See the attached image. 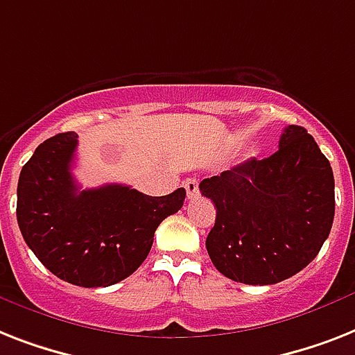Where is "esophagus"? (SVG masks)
I'll return each instance as SVG.
<instances>
[{
	"instance_id": "1",
	"label": "esophagus",
	"mask_w": 355,
	"mask_h": 355,
	"mask_svg": "<svg viewBox=\"0 0 355 355\" xmlns=\"http://www.w3.org/2000/svg\"><path fill=\"white\" fill-rule=\"evenodd\" d=\"M184 187H186L187 198H193L198 195V182L195 178H187L186 182H184Z\"/></svg>"
}]
</instances>
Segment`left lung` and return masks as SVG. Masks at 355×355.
<instances>
[{"mask_svg": "<svg viewBox=\"0 0 355 355\" xmlns=\"http://www.w3.org/2000/svg\"><path fill=\"white\" fill-rule=\"evenodd\" d=\"M217 207L206 239L218 272L275 284L318 257L336 213L334 173L312 135L288 125L272 157L250 158L198 184Z\"/></svg>", "mask_w": 355, "mask_h": 355, "instance_id": "1", "label": "left lung"}]
</instances>
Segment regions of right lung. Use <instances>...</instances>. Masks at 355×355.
<instances>
[{
    "label": "right lung",
    "mask_w": 355,
    "mask_h": 355,
    "mask_svg": "<svg viewBox=\"0 0 355 355\" xmlns=\"http://www.w3.org/2000/svg\"><path fill=\"white\" fill-rule=\"evenodd\" d=\"M78 135L40 144L19 173L16 217L27 246L62 281L105 288L146 261L164 218L184 206L186 189L149 197L122 184L80 189L73 168Z\"/></svg>",
    "instance_id": "1"
}]
</instances>
